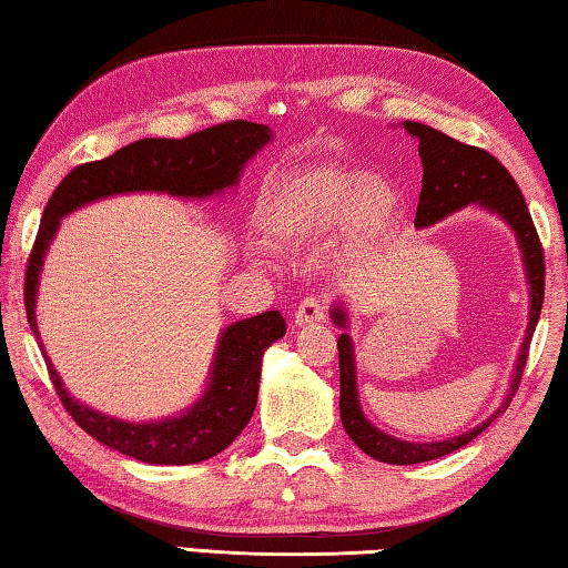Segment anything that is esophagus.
Here are the masks:
<instances>
[{
  "label": "esophagus",
  "mask_w": 568,
  "mask_h": 568,
  "mask_svg": "<svg viewBox=\"0 0 568 568\" xmlns=\"http://www.w3.org/2000/svg\"><path fill=\"white\" fill-rule=\"evenodd\" d=\"M324 320H327V312H324V304L320 300H314V296H306L294 312L296 327H306V324H317Z\"/></svg>",
  "instance_id": "34e87169"
}]
</instances>
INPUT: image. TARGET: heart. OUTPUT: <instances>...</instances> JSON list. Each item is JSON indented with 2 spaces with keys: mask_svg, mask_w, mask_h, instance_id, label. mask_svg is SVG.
Masks as SVG:
<instances>
[{
  "mask_svg": "<svg viewBox=\"0 0 568 568\" xmlns=\"http://www.w3.org/2000/svg\"><path fill=\"white\" fill-rule=\"evenodd\" d=\"M399 213L395 185L379 175L317 165L284 175L264 191L256 223L282 246H314L342 229V258L355 262L387 236Z\"/></svg>",
  "mask_w": 568,
  "mask_h": 568,
  "instance_id": "heart-1",
  "label": "heart"
}]
</instances>
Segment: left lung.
<instances>
[{"label":"left lung","instance_id":"obj_1","mask_svg":"<svg viewBox=\"0 0 568 568\" xmlns=\"http://www.w3.org/2000/svg\"><path fill=\"white\" fill-rule=\"evenodd\" d=\"M403 128L410 133L417 143V153L423 161V191L420 203H417L415 213V226L425 229L433 226L435 221H440L450 213L478 203V206L488 209L490 213H498L518 239L520 256H524L526 278H528V294H531V312H528V329L524 337V345L518 352V362L510 377V387L504 403L498 410L483 420L473 430L458 435V438L448 440H435V443H410L399 440L377 430L372 425L365 413L359 407L357 397V369H355V347L347 332L339 334L337 349H339V415L342 425H345L352 443L357 445L362 453H367L369 458L393 463V466H415V463L443 458L453 450L468 445L473 438L486 430V427L496 420L500 413H506L510 405V397L516 395L520 375H524L526 359H528V345H531L536 322L541 317V304H544V282H546V264H544V248L538 241L536 226L531 221V213L524 201L518 183L514 181L504 165H500L494 155L483 151L476 145H466L455 138L440 133L430 125L413 123L405 120ZM332 322L339 329H347L349 317L345 302H337L332 306Z\"/></svg>","mask_w":568,"mask_h":568}]
</instances>
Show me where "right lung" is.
<instances>
[{
    "label": "right lung",
    "mask_w": 568,
    "mask_h": 568,
    "mask_svg": "<svg viewBox=\"0 0 568 568\" xmlns=\"http://www.w3.org/2000/svg\"><path fill=\"white\" fill-rule=\"evenodd\" d=\"M268 141H272L268 125L231 120V123L199 130L181 141L143 138L102 161L82 163L64 175L44 206L24 276L27 322L37 342H40L34 317L37 286H40L44 254L58 234L60 219L85 203L120 196V193L151 191L179 199H209L223 189H234L244 165ZM284 334L286 322L278 312H262L256 317L229 324L221 332L203 395L189 410L155 423H128L92 410L90 405L74 399L64 389L44 347L42 355L64 410L98 443L135 460L153 463V466H189V463L213 458L244 430L256 407L264 352Z\"/></svg>",
    "instance_id": "right-lung-1"
}]
</instances>
